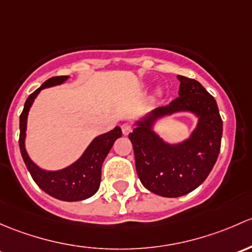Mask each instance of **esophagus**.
Here are the masks:
<instances>
[{"label": "esophagus", "mask_w": 252, "mask_h": 252, "mask_svg": "<svg viewBox=\"0 0 252 252\" xmlns=\"http://www.w3.org/2000/svg\"><path fill=\"white\" fill-rule=\"evenodd\" d=\"M132 128H133V126L129 123H124L123 125H121V129H123V133L125 134V136L132 131Z\"/></svg>", "instance_id": "obj_1"}]
</instances>
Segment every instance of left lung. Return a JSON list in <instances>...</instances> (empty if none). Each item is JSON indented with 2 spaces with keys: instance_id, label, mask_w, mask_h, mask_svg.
Masks as SVG:
<instances>
[{
  "instance_id": "obj_1",
  "label": "left lung",
  "mask_w": 252,
  "mask_h": 252,
  "mask_svg": "<svg viewBox=\"0 0 252 252\" xmlns=\"http://www.w3.org/2000/svg\"><path fill=\"white\" fill-rule=\"evenodd\" d=\"M178 97L150 111L128 134L139 180L148 190L165 198L186 195L206 180L221 149L223 124L215 98L194 79L181 76ZM178 111L198 118L191 137L168 145L152 129L157 120Z\"/></svg>"
}]
</instances>
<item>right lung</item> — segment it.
I'll return each instance as SVG.
<instances>
[{"instance_id": "1", "label": "right lung", "mask_w": 252, "mask_h": 252, "mask_svg": "<svg viewBox=\"0 0 252 252\" xmlns=\"http://www.w3.org/2000/svg\"><path fill=\"white\" fill-rule=\"evenodd\" d=\"M68 77L69 76L51 77L28 97L24 109L20 114L19 147L23 160L29 170L31 177L45 193L58 200L80 201L97 193L100 184V177H102L103 161L107 158L108 153L110 152L114 142L123 136L120 127L116 126L107 133L95 137L79 160H76L68 167L58 171H46L40 168L30 159L25 149L28 114L33 100L41 92V90L63 84L68 80Z\"/></svg>"}]
</instances>
